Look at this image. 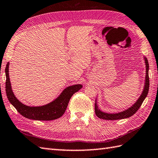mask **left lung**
Returning <instances> with one entry per match:
<instances>
[{"label": "left lung", "mask_w": 158, "mask_h": 158, "mask_svg": "<svg viewBox=\"0 0 158 158\" xmlns=\"http://www.w3.org/2000/svg\"><path fill=\"white\" fill-rule=\"evenodd\" d=\"M145 60V63L146 66V76L145 80V85H144V89L142 92L141 95L140 96L139 99L136 100V102L134 105L130 106L127 109L123 110L119 113H109L102 111L98 108V105H97V100H96L95 102V113L97 117L102 119H107V120H117V119H122L127 118L132 116L139 109L141 106L142 103L143 102L144 100L146 98V97L148 94L149 88V63L146 57H144Z\"/></svg>", "instance_id": "left-lung-1"}]
</instances>
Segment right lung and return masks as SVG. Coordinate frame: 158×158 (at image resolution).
Wrapping results in <instances>:
<instances>
[{
	"label": "right lung",
	"instance_id": "right-lung-1",
	"mask_svg": "<svg viewBox=\"0 0 158 158\" xmlns=\"http://www.w3.org/2000/svg\"><path fill=\"white\" fill-rule=\"evenodd\" d=\"M9 62L6 64L5 69L6 83L5 90L6 96L10 103L15 107L22 116L26 118L40 121H50L59 118L63 115L68 106L71 96L82 88V85L76 84L67 87L63 90L58 98L47 105L39 106H30L23 105L13 94L9 75Z\"/></svg>",
	"mask_w": 158,
	"mask_h": 158
}]
</instances>
